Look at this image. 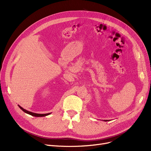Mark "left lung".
I'll return each mask as SVG.
<instances>
[{
  "mask_svg": "<svg viewBox=\"0 0 151 151\" xmlns=\"http://www.w3.org/2000/svg\"><path fill=\"white\" fill-rule=\"evenodd\" d=\"M104 121H108V120H105Z\"/></svg>",
  "mask_w": 151,
  "mask_h": 151,
  "instance_id": "obj_1",
  "label": "left lung"
}]
</instances>
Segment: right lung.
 Returning <instances> with one entry per match:
<instances>
[{
    "mask_svg": "<svg viewBox=\"0 0 151 151\" xmlns=\"http://www.w3.org/2000/svg\"><path fill=\"white\" fill-rule=\"evenodd\" d=\"M19 107L24 112L27 113V114H29L31 116H35V117H43V116H47L50 114L51 113H47V114H37V113H32V112H30V111H29L27 110H26L24 108H22L21 106H20L19 105H18Z\"/></svg>",
    "mask_w": 151,
    "mask_h": 151,
    "instance_id": "right-lung-1",
    "label": "right lung"
}]
</instances>
